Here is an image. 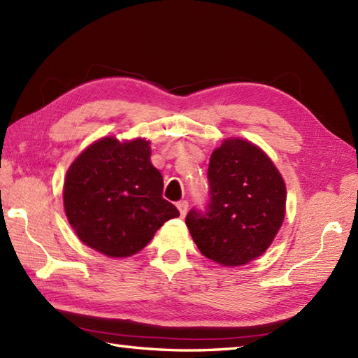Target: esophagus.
<instances>
[{
	"label": "esophagus",
	"mask_w": 358,
	"mask_h": 358,
	"mask_svg": "<svg viewBox=\"0 0 358 358\" xmlns=\"http://www.w3.org/2000/svg\"><path fill=\"white\" fill-rule=\"evenodd\" d=\"M177 207H178L181 217H185V215L187 213V209H189V203L186 201V199H181V201L177 203Z\"/></svg>",
	"instance_id": "esophagus-1"
}]
</instances>
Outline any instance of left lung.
Returning a JSON list of instances; mask_svg holds the SVG:
<instances>
[{
    "label": "left lung",
    "mask_w": 358,
    "mask_h": 358,
    "mask_svg": "<svg viewBox=\"0 0 358 358\" xmlns=\"http://www.w3.org/2000/svg\"><path fill=\"white\" fill-rule=\"evenodd\" d=\"M209 203L190 209L186 226L196 247L213 262L236 267L261 256L285 217L287 190L261 148L227 138L210 155Z\"/></svg>",
    "instance_id": "1"
}]
</instances>
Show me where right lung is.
<instances>
[{
	"instance_id": "right-lung-1",
	"label": "right lung",
	"mask_w": 358,
	"mask_h": 358,
	"mask_svg": "<svg viewBox=\"0 0 358 358\" xmlns=\"http://www.w3.org/2000/svg\"><path fill=\"white\" fill-rule=\"evenodd\" d=\"M145 138L103 137L66 172L64 207L82 243L110 257L140 252L180 212L163 195V177Z\"/></svg>"
}]
</instances>
